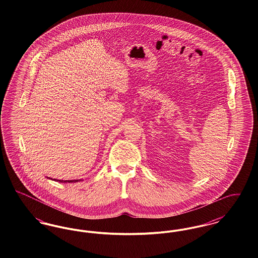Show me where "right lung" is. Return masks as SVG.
I'll return each instance as SVG.
<instances>
[{
	"instance_id": "right-lung-1",
	"label": "right lung",
	"mask_w": 258,
	"mask_h": 258,
	"mask_svg": "<svg viewBox=\"0 0 258 258\" xmlns=\"http://www.w3.org/2000/svg\"><path fill=\"white\" fill-rule=\"evenodd\" d=\"M54 180L56 181V179H54ZM58 181H59V182H61V183H62V182H64V183H67V182H68V183H74V182H77L76 180H74V181H73V180H71V181H62V180H58Z\"/></svg>"
}]
</instances>
